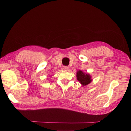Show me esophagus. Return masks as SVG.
I'll return each mask as SVG.
<instances>
[{
	"instance_id": "obj_1",
	"label": "esophagus",
	"mask_w": 131,
	"mask_h": 131,
	"mask_svg": "<svg viewBox=\"0 0 131 131\" xmlns=\"http://www.w3.org/2000/svg\"><path fill=\"white\" fill-rule=\"evenodd\" d=\"M63 69L64 70H66V71H67V70H68V69H69V68L68 67V66H63Z\"/></svg>"
}]
</instances>
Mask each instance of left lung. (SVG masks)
<instances>
[{
	"instance_id": "1",
	"label": "left lung",
	"mask_w": 131,
	"mask_h": 131,
	"mask_svg": "<svg viewBox=\"0 0 131 131\" xmlns=\"http://www.w3.org/2000/svg\"><path fill=\"white\" fill-rule=\"evenodd\" d=\"M77 80L81 83L82 85H86L92 82L91 77L90 74L84 73L81 70H79L77 73Z\"/></svg>"
}]
</instances>
